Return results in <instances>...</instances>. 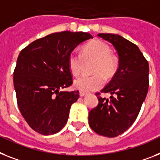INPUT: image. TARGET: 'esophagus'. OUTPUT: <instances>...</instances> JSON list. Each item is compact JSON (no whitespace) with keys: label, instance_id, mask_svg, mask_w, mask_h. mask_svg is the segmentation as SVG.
Returning a JSON list of instances; mask_svg holds the SVG:
<instances>
[{"label":"esophagus","instance_id":"esophagus-1","mask_svg":"<svg viewBox=\"0 0 160 160\" xmlns=\"http://www.w3.org/2000/svg\"><path fill=\"white\" fill-rule=\"evenodd\" d=\"M79 95H80V96H84L87 95V93H86V92H80Z\"/></svg>","mask_w":160,"mask_h":160}]
</instances>
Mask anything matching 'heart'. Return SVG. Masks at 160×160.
I'll return each mask as SVG.
<instances>
[{"instance_id":"obj_1","label":"heart","mask_w":160,"mask_h":160,"mask_svg":"<svg viewBox=\"0 0 160 160\" xmlns=\"http://www.w3.org/2000/svg\"><path fill=\"white\" fill-rule=\"evenodd\" d=\"M109 45L101 40H95L84 46L82 53L72 51L68 55V67L73 75H78L82 71L84 58L94 59L93 75H82L74 81V88L83 92H88L102 88L105 77L109 78L114 73L117 62Z\"/></svg>"}]
</instances>
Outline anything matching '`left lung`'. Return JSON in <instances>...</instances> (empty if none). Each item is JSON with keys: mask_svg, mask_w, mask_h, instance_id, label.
<instances>
[{"mask_svg": "<svg viewBox=\"0 0 160 160\" xmlns=\"http://www.w3.org/2000/svg\"><path fill=\"white\" fill-rule=\"evenodd\" d=\"M113 45L118 55V68L98 96L99 103L89 112L91 128L99 135L115 137L135 122L149 88V64L137 45L118 34L99 33ZM110 93L111 99L99 95Z\"/></svg>", "mask_w": 160, "mask_h": 160, "instance_id": "obj_1", "label": "left lung"}]
</instances>
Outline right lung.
Listing matches in <instances>:
<instances>
[{
  "mask_svg": "<svg viewBox=\"0 0 160 160\" xmlns=\"http://www.w3.org/2000/svg\"><path fill=\"white\" fill-rule=\"evenodd\" d=\"M92 38L88 32L64 31L34 41L23 49L14 71V86L21 114L42 135L61 130L68 121L78 91L63 92L72 84L68 55Z\"/></svg>",
  "mask_w": 160,
  "mask_h": 160,
  "instance_id": "1",
  "label": "right lung"
}]
</instances>
